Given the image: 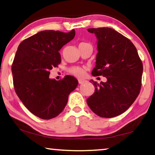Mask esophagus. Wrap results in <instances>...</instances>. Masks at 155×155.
<instances>
[{
    "label": "esophagus",
    "instance_id": "1",
    "mask_svg": "<svg viewBox=\"0 0 155 155\" xmlns=\"http://www.w3.org/2000/svg\"><path fill=\"white\" fill-rule=\"evenodd\" d=\"M85 82V81H84V80L78 79V84H84Z\"/></svg>",
    "mask_w": 155,
    "mask_h": 155
}]
</instances>
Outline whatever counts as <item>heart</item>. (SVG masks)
Masks as SVG:
<instances>
[{"instance_id":"b5f03b06","label":"heart","mask_w":155,"mask_h":155,"mask_svg":"<svg viewBox=\"0 0 155 155\" xmlns=\"http://www.w3.org/2000/svg\"><path fill=\"white\" fill-rule=\"evenodd\" d=\"M70 71L72 74L77 76L78 77H82L84 74V70L81 68H73L71 69Z\"/></svg>"}]
</instances>
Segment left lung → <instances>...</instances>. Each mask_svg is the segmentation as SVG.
<instances>
[{"label":"left lung","instance_id":"8db88e82","mask_svg":"<svg viewBox=\"0 0 155 155\" xmlns=\"http://www.w3.org/2000/svg\"><path fill=\"white\" fill-rule=\"evenodd\" d=\"M97 38L96 64L92 74L103 76L106 82L91 80L95 90L87 99L94 114L114 117L123 114L137 98L141 87L143 63L135 46L110 28H89Z\"/></svg>","mask_w":155,"mask_h":155}]
</instances>
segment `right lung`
Listing matches in <instances>:
<instances>
[{"mask_svg":"<svg viewBox=\"0 0 155 155\" xmlns=\"http://www.w3.org/2000/svg\"><path fill=\"white\" fill-rule=\"evenodd\" d=\"M75 31H43L18 45L12 66L14 87L18 98L32 114L49 120L63 111L68 96L78 85L75 77L50 78V70L61 63L59 51L73 40Z\"/></svg>","mask_w":155,"mask_h":155,"instance_id":"right-lung-1","label":"right lung"}]
</instances>
